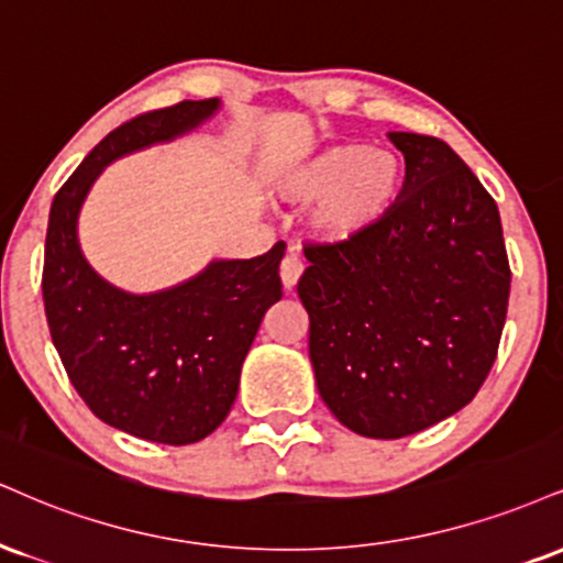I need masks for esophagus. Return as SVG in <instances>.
<instances>
[{
    "label": "esophagus",
    "instance_id": "obj_1",
    "mask_svg": "<svg viewBox=\"0 0 563 563\" xmlns=\"http://www.w3.org/2000/svg\"><path fill=\"white\" fill-rule=\"evenodd\" d=\"M303 267H307V264H303V260H301L299 246H290L288 254H286V260H283V264H280L283 288L294 290L296 283H299V277L303 275Z\"/></svg>",
    "mask_w": 563,
    "mask_h": 563
}]
</instances>
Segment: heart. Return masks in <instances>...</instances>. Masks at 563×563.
<instances>
[{
	"label": "heart",
	"mask_w": 563,
	"mask_h": 563,
	"mask_svg": "<svg viewBox=\"0 0 563 563\" xmlns=\"http://www.w3.org/2000/svg\"><path fill=\"white\" fill-rule=\"evenodd\" d=\"M401 191L398 162L364 146H333L301 165L286 180V196L296 205L322 201L314 230L324 241H351L367 233L396 205Z\"/></svg>",
	"instance_id": "obj_1"
}]
</instances>
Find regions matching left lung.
Returning <instances> with one entry per match:
<instances>
[{"instance_id": "obj_1", "label": "left lung", "mask_w": 563, "mask_h": 563, "mask_svg": "<svg viewBox=\"0 0 563 563\" xmlns=\"http://www.w3.org/2000/svg\"><path fill=\"white\" fill-rule=\"evenodd\" d=\"M406 180L351 241L317 243L299 280L317 390L364 438L456 415L498 356L511 267L493 196L445 141L390 133Z\"/></svg>"}]
</instances>
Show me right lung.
Returning <instances> with one entry per match:
<instances>
[{
    "instance_id": "obj_1",
    "label": "right lung",
    "mask_w": 563,
    "mask_h": 563,
    "mask_svg": "<svg viewBox=\"0 0 563 563\" xmlns=\"http://www.w3.org/2000/svg\"><path fill=\"white\" fill-rule=\"evenodd\" d=\"M217 104L186 99L114 128L63 183L46 228L44 311L73 388L101 422L167 445L212 435L228 417L264 311L283 296L286 243L254 260L212 262L178 288L131 296L88 267L76 220L101 167L191 131Z\"/></svg>"
}]
</instances>
